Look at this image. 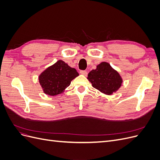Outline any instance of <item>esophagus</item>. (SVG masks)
I'll list each match as a JSON object with an SVG mask.
<instances>
[{
    "label": "esophagus",
    "mask_w": 160,
    "mask_h": 160,
    "mask_svg": "<svg viewBox=\"0 0 160 160\" xmlns=\"http://www.w3.org/2000/svg\"><path fill=\"white\" fill-rule=\"evenodd\" d=\"M80 73L82 74V75H85V76L88 75V72H87L86 71H80Z\"/></svg>",
    "instance_id": "esophagus-1"
}]
</instances>
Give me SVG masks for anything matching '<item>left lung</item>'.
Returning <instances> with one entry per match:
<instances>
[{
	"mask_svg": "<svg viewBox=\"0 0 160 160\" xmlns=\"http://www.w3.org/2000/svg\"><path fill=\"white\" fill-rule=\"evenodd\" d=\"M92 86L103 94L111 95L122 85L123 79L119 72L107 62H101L96 69L91 71L88 77Z\"/></svg>",
	"mask_w": 160,
	"mask_h": 160,
	"instance_id": "1",
	"label": "left lung"
}]
</instances>
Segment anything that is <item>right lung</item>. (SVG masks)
<instances>
[{"mask_svg": "<svg viewBox=\"0 0 160 160\" xmlns=\"http://www.w3.org/2000/svg\"><path fill=\"white\" fill-rule=\"evenodd\" d=\"M79 73L63 61L59 60L48 67L38 76V81L43 93L55 96L65 91L71 82Z\"/></svg>", "mask_w": 160, "mask_h": 160, "instance_id": "right-lung-1", "label": "right lung"}]
</instances>
